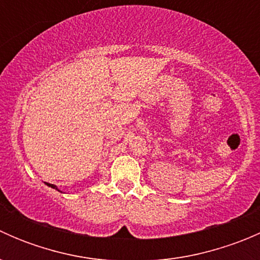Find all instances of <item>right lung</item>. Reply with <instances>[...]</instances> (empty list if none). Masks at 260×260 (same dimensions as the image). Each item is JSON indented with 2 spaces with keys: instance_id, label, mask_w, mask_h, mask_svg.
Wrapping results in <instances>:
<instances>
[{
  "instance_id": "1",
  "label": "right lung",
  "mask_w": 260,
  "mask_h": 260,
  "mask_svg": "<svg viewBox=\"0 0 260 260\" xmlns=\"http://www.w3.org/2000/svg\"><path fill=\"white\" fill-rule=\"evenodd\" d=\"M46 185H48V186H49V187H52V188H55V190L60 191V190H59V188H57V187H56V186H55V185H52V183H48V182H46ZM60 192H61V191H60Z\"/></svg>"
}]
</instances>
